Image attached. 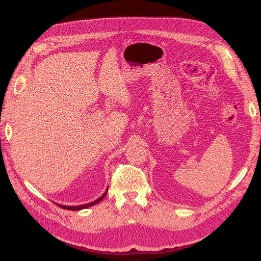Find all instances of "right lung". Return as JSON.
Segmentation results:
<instances>
[{
  "instance_id": "add662e5",
  "label": "right lung",
  "mask_w": 261,
  "mask_h": 261,
  "mask_svg": "<svg viewBox=\"0 0 261 261\" xmlns=\"http://www.w3.org/2000/svg\"><path fill=\"white\" fill-rule=\"evenodd\" d=\"M107 192H108V189L107 191L105 192V194L102 195L101 197H99V198L97 199V200H94V201H92V202H89V203H86V204H81V206H64V204H58V206H60L61 208H63V209H66V210H72V211H78V210H82V209H86V208H88V207H91V206H93V204H97V203H99L102 199L105 198L106 197V195H107Z\"/></svg>"
}]
</instances>
